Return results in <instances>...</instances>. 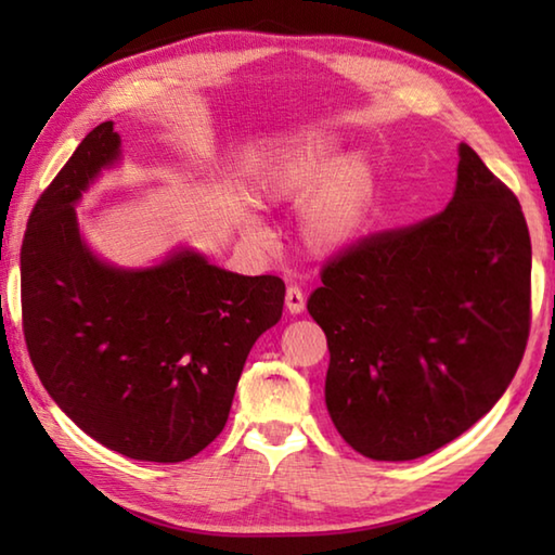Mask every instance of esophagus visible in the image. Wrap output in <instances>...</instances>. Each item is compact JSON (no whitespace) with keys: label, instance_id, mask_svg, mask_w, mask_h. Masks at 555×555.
<instances>
[{"label":"esophagus","instance_id":"34e87169","mask_svg":"<svg viewBox=\"0 0 555 555\" xmlns=\"http://www.w3.org/2000/svg\"><path fill=\"white\" fill-rule=\"evenodd\" d=\"M286 308H288L291 313H304L306 296H304V291H300L298 286H288L286 288Z\"/></svg>","mask_w":555,"mask_h":555}]
</instances>
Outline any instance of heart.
Returning <instances> with one entry per match:
<instances>
[{"mask_svg": "<svg viewBox=\"0 0 555 555\" xmlns=\"http://www.w3.org/2000/svg\"><path fill=\"white\" fill-rule=\"evenodd\" d=\"M255 195L264 205H298V237L313 255H333L362 230L374 198V171L362 156H337V144L308 131L261 158ZM244 230L259 234L255 220Z\"/></svg>", "mask_w": 555, "mask_h": 555, "instance_id": "1", "label": "heart"}]
</instances>
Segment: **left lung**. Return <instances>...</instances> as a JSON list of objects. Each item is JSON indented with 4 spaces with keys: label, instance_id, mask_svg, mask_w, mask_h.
I'll return each instance as SVG.
<instances>
[{
    "label": "left lung",
    "instance_id": "8db88e82",
    "mask_svg": "<svg viewBox=\"0 0 555 555\" xmlns=\"http://www.w3.org/2000/svg\"><path fill=\"white\" fill-rule=\"evenodd\" d=\"M308 313L331 350L325 403L372 460L463 436L509 387L531 327V240L516 195L460 144L446 210L335 255Z\"/></svg>",
    "mask_w": 555,
    "mask_h": 555
}]
</instances>
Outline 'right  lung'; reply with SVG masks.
Returning a JSON list of instances; mask_svg holds the SVG:
<instances>
[{
	"mask_svg": "<svg viewBox=\"0 0 555 555\" xmlns=\"http://www.w3.org/2000/svg\"><path fill=\"white\" fill-rule=\"evenodd\" d=\"M119 158L102 121L36 201L22 244V325L46 391L109 450L181 463L228 424L251 345L281 321L279 276H240L191 249L115 269L80 237L73 205Z\"/></svg>",
	"mask_w": 555,
	"mask_h": 555,
	"instance_id": "obj_1",
	"label": "right lung"
}]
</instances>
